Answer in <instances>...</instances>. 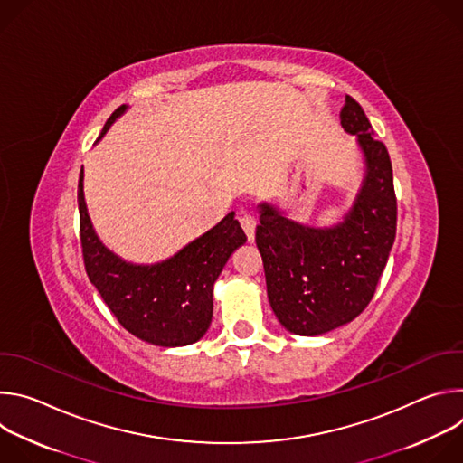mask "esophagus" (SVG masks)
Masks as SVG:
<instances>
[{
	"label": "esophagus",
	"instance_id": "esophagus-1",
	"mask_svg": "<svg viewBox=\"0 0 463 463\" xmlns=\"http://www.w3.org/2000/svg\"><path fill=\"white\" fill-rule=\"evenodd\" d=\"M238 220H240L241 229H243V232L247 234L249 241H252V240H254V229H256V220H254V216H250L249 213H241Z\"/></svg>",
	"mask_w": 463,
	"mask_h": 463
}]
</instances>
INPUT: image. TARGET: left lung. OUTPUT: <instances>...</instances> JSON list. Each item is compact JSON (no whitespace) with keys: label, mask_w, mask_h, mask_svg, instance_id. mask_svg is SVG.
<instances>
[{"label":"left lung","mask_w":463,"mask_h":463,"mask_svg":"<svg viewBox=\"0 0 463 463\" xmlns=\"http://www.w3.org/2000/svg\"><path fill=\"white\" fill-rule=\"evenodd\" d=\"M341 124L364 156L366 174L354 207L334 227L315 229L260 205L256 245L269 304L297 335H322L354 320L370 304L388 261L398 225L392 163L373 137L357 100L346 95Z\"/></svg>","instance_id":"1"}]
</instances>
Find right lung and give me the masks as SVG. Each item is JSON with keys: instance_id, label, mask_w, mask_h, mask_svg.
Segmentation results:
<instances>
[{"instance_id": "1", "label": "right lung", "mask_w": 463, "mask_h": 463, "mask_svg": "<svg viewBox=\"0 0 463 463\" xmlns=\"http://www.w3.org/2000/svg\"><path fill=\"white\" fill-rule=\"evenodd\" d=\"M126 108L111 113L100 137ZM79 213L86 273L122 327L163 348L200 341L213 320V286L229 256L247 241L234 213L172 258L152 266L128 263L99 240L84 202V170L79 177Z\"/></svg>"}]
</instances>
